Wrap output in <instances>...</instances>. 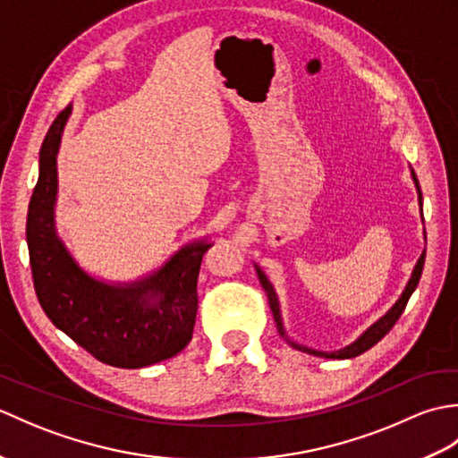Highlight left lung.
Listing matches in <instances>:
<instances>
[{"label": "left lung", "mask_w": 458, "mask_h": 458, "mask_svg": "<svg viewBox=\"0 0 458 458\" xmlns=\"http://www.w3.org/2000/svg\"><path fill=\"white\" fill-rule=\"evenodd\" d=\"M411 179H413V182H415L417 197H420V210H421V216H423V194H421L420 181H417V174H415L413 169H411ZM423 238L427 240L425 228H423ZM423 264H425V250H423V254L420 256V259H417V264H415V267H413V271H411V277H410V281H407V285H405V289H403V293L400 295V299L395 301V305H394L390 310H387V313H386L382 318H377L372 327L366 328L364 333L360 335L352 344L340 348V350H336V352H320V350H313V348H309V346L297 344V343H293V340H291V338L287 336L285 327H284V320H281V309H279V299H277V295H276V289H274V285L269 284V279L266 277V274H264V271H261L259 266H256V271H258L259 284H261V287H264L266 295H267V299H269V307H271V313H274V318H276V325H277L279 335L285 336L287 343H289L291 346H293V348L301 350V352H307V354H313V356H320V358L344 360V358H354V356H360L362 352H366V350H369L374 344H377L379 340H382L387 333H390L392 327L397 323V318L402 317L403 309H405V305H407V301H410V297H411V293L415 291L417 284H420L421 271H423Z\"/></svg>", "instance_id": "1"}]
</instances>
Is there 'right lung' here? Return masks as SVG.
Instances as JSON below:
<instances>
[{"label":"right lung","mask_w":458,"mask_h":458,"mask_svg":"<svg viewBox=\"0 0 458 458\" xmlns=\"http://www.w3.org/2000/svg\"><path fill=\"white\" fill-rule=\"evenodd\" d=\"M72 106L56 115L38 151V181L27 212V246L38 303L76 344L115 368H145L191 343L197 320V279L212 246L197 240L163 267L130 284H108L79 266L58 238L56 153Z\"/></svg>","instance_id":"1"}]
</instances>
